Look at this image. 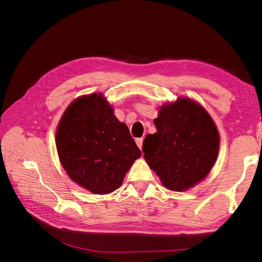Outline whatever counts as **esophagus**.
<instances>
[{"instance_id": "esophagus-1", "label": "esophagus", "mask_w": 262, "mask_h": 262, "mask_svg": "<svg viewBox=\"0 0 262 262\" xmlns=\"http://www.w3.org/2000/svg\"><path fill=\"white\" fill-rule=\"evenodd\" d=\"M135 142H136V144H137V146L142 149V146H143V138H136Z\"/></svg>"}]
</instances>
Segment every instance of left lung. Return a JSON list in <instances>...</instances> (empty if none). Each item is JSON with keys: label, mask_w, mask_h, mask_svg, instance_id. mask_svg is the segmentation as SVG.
Segmentation results:
<instances>
[{"label": "left lung", "mask_w": 262, "mask_h": 262, "mask_svg": "<svg viewBox=\"0 0 262 262\" xmlns=\"http://www.w3.org/2000/svg\"><path fill=\"white\" fill-rule=\"evenodd\" d=\"M158 133L143 142L144 158L170 190L182 191L203 180L217 158L220 135L210 116L194 101L164 104L154 119Z\"/></svg>", "instance_id": "8db88e82"}]
</instances>
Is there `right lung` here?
Listing matches in <instances>:
<instances>
[{
    "mask_svg": "<svg viewBox=\"0 0 262 262\" xmlns=\"http://www.w3.org/2000/svg\"><path fill=\"white\" fill-rule=\"evenodd\" d=\"M56 147L66 173L97 194L119 188L141 151L128 127L101 94L76 99L57 128Z\"/></svg>",
    "mask_w": 262,
    "mask_h": 262,
    "instance_id": "1",
    "label": "right lung"
}]
</instances>
